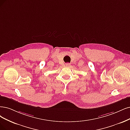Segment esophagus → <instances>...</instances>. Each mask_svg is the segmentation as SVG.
<instances>
[{"instance_id": "esophagus-1", "label": "esophagus", "mask_w": 130, "mask_h": 130, "mask_svg": "<svg viewBox=\"0 0 130 130\" xmlns=\"http://www.w3.org/2000/svg\"><path fill=\"white\" fill-rule=\"evenodd\" d=\"M65 65H66V66H71V64H70V63H66L65 64Z\"/></svg>"}]
</instances>
